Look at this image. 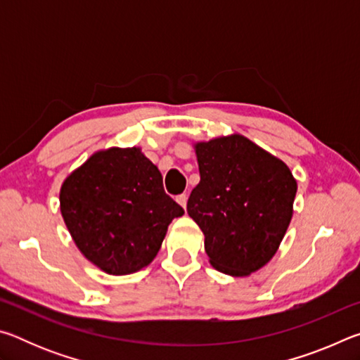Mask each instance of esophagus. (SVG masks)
<instances>
[{
	"instance_id": "esophagus-1",
	"label": "esophagus",
	"mask_w": 360,
	"mask_h": 360,
	"mask_svg": "<svg viewBox=\"0 0 360 360\" xmlns=\"http://www.w3.org/2000/svg\"><path fill=\"white\" fill-rule=\"evenodd\" d=\"M176 202H178L182 206V208H186V205H187V193L178 195V197H176Z\"/></svg>"
}]
</instances>
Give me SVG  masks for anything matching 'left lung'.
Listing matches in <instances>:
<instances>
[{"instance_id": "obj_1", "label": "left lung", "mask_w": 360, "mask_h": 360, "mask_svg": "<svg viewBox=\"0 0 360 360\" xmlns=\"http://www.w3.org/2000/svg\"><path fill=\"white\" fill-rule=\"evenodd\" d=\"M200 182L187 212L216 270L246 276L278 251L292 219L297 181L279 158L241 135L195 144Z\"/></svg>"}]
</instances>
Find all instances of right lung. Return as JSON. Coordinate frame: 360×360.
<instances>
[{
  "label": "right lung",
  "instance_id": "right-lung-1",
  "mask_svg": "<svg viewBox=\"0 0 360 360\" xmlns=\"http://www.w3.org/2000/svg\"><path fill=\"white\" fill-rule=\"evenodd\" d=\"M60 210L76 246L109 275L149 265L184 210L138 148L96 152L65 179Z\"/></svg>",
  "mask_w": 360,
  "mask_h": 360
}]
</instances>
